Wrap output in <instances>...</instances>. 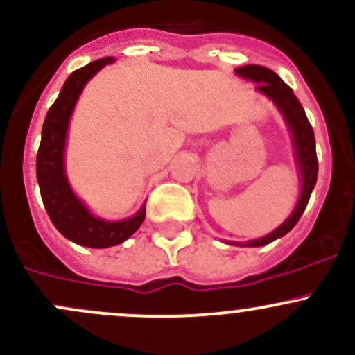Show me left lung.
<instances>
[{
  "mask_svg": "<svg viewBox=\"0 0 355 355\" xmlns=\"http://www.w3.org/2000/svg\"><path fill=\"white\" fill-rule=\"evenodd\" d=\"M234 73L240 74L241 78H248V80L257 81V83H259L257 85V89L266 93L268 98H272V102H274L275 105L281 109L282 114H284L287 124H289L291 130H293L297 163H300L301 178H303V187H301L300 200H297V206L293 211V214H291L277 230L272 231L270 234H267V236L260 238V240L246 241V243H238L240 246H263L289 233V231L296 226V223L300 221L306 206H308V200L316 185V177H318V158H316L315 132H313V128L311 124H309L308 117H306L303 105H301L300 100L296 98L293 88H291L289 85H286L274 71L259 64H248L236 68Z\"/></svg>",
  "mask_w": 355,
  "mask_h": 355,
  "instance_id": "8db88e82",
  "label": "left lung"
}]
</instances>
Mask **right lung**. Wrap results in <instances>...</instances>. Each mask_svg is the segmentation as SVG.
<instances>
[{"mask_svg": "<svg viewBox=\"0 0 355 355\" xmlns=\"http://www.w3.org/2000/svg\"><path fill=\"white\" fill-rule=\"evenodd\" d=\"M110 62H114L112 58L98 59L69 74L61 93L47 112L42 139L37 151V182L52 225L58 227L62 236L89 248H107L122 243L143 225L146 216V206H143L134 218L125 221L110 223L93 218L71 192L64 175L62 155L71 112L89 78Z\"/></svg>", "mask_w": 355, "mask_h": 355, "instance_id": "1", "label": "right lung"}]
</instances>
